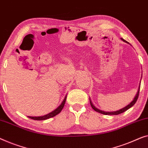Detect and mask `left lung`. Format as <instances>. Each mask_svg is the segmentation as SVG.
<instances>
[{
  "instance_id": "obj_1",
  "label": "left lung",
  "mask_w": 148,
  "mask_h": 148,
  "mask_svg": "<svg viewBox=\"0 0 148 148\" xmlns=\"http://www.w3.org/2000/svg\"><path fill=\"white\" fill-rule=\"evenodd\" d=\"M121 40H123L124 42H127V41H126V40H125L124 39H123V38H121ZM140 86L139 87V88H138V93H137L136 95V97H134V100H133L132 101L131 103H130L129 105H128V106H127L126 107H125V108H123L121 109V110H119V111H113V112H106V111H101V110H98V109L96 108L95 107L93 106V103H92L91 101H90V104H91V106L92 107V108H93L94 110L96 111H97V112H99V113H102V114H103V115H119V114H120V113H123L124 111H127V110H128V109H130V108H132V107L133 106H134V105L135 103H136V102L137 101V100H138V97H139V93H140Z\"/></svg>"
}]
</instances>
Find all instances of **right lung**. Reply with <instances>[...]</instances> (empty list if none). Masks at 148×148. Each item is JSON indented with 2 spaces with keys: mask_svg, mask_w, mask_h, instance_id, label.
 Returning a JSON list of instances; mask_svg holds the SVG:
<instances>
[{
  "mask_svg": "<svg viewBox=\"0 0 148 148\" xmlns=\"http://www.w3.org/2000/svg\"><path fill=\"white\" fill-rule=\"evenodd\" d=\"M66 99H67V97H65V99H63V102L61 103V104L60 105V106L56 109V110L53 111L52 112L48 113V114L43 115V116H39V117H31V116H28V117L32 119H34V120H45V119H49V118H51V117H53L54 116H55V115L59 114V113L62 111V110H63L64 105H65V103Z\"/></svg>",
  "mask_w": 148,
  "mask_h": 148,
  "instance_id": "obj_1",
  "label": "right lung"
}]
</instances>
